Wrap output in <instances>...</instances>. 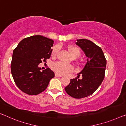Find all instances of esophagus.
Wrapping results in <instances>:
<instances>
[{"label": "esophagus", "mask_w": 126, "mask_h": 126, "mask_svg": "<svg viewBox=\"0 0 126 126\" xmlns=\"http://www.w3.org/2000/svg\"><path fill=\"white\" fill-rule=\"evenodd\" d=\"M55 77H62V75L58 74L57 73H55Z\"/></svg>", "instance_id": "34e87169"}]
</instances>
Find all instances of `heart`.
<instances>
[{
    "mask_svg": "<svg viewBox=\"0 0 126 126\" xmlns=\"http://www.w3.org/2000/svg\"><path fill=\"white\" fill-rule=\"evenodd\" d=\"M59 48L58 46H55L52 48L51 51V56L52 57H55L56 56ZM67 50L69 52L71 56L74 59L78 58L81 55V51L80 48L74 46H70L67 47ZM52 68L59 75H64L71 73L74 71V67L72 66L66 65L61 62H56L52 65Z\"/></svg>",
    "mask_w": 126,
    "mask_h": 126,
    "instance_id": "1",
    "label": "heart"
}]
</instances>
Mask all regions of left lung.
Wrapping results in <instances>:
<instances>
[{
    "mask_svg": "<svg viewBox=\"0 0 126 126\" xmlns=\"http://www.w3.org/2000/svg\"><path fill=\"white\" fill-rule=\"evenodd\" d=\"M76 44L88 57L87 63L78 78L71 79L65 88L69 95L75 98L86 97L97 90L105 77L106 60L101 48L90 40L77 39ZM79 74L83 78H78Z\"/></svg>",
    "mask_w": 126,
    "mask_h": 126,
    "instance_id": "obj_1",
    "label": "left lung"
}]
</instances>
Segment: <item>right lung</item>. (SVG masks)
I'll return each mask as SVG.
<instances>
[{
	"mask_svg": "<svg viewBox=\"0 0 126 126\" xmlns=\"http://www.w3.org/2000/svg\"><path fill=\"white\" fill-rule=\"evenodd\" d=\"M53 41L41 35L24 39L13 52L11 63L13 80L20 90L36 95L46 90L55 73L49 67L43 71L38 65L51 55Z\"/></svg>",
	"mask_w": 126,
	"mask_h": 126,
	"instance_id": "obj_1",
	"label": "right lung"
}]
</instances>
